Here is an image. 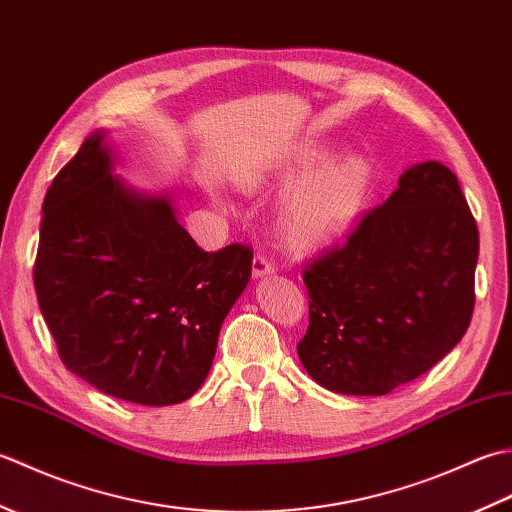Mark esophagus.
Returning a JSON list of instances; mask_svg holds the SVG:
<instances>
[{"label":"esophagus","mask_w":512,"mask_h":512,"mask_svg":"<svg viewBox=\"0 0 512 512\" xmlns=\"http://www.w3.org/2000/svg\"><path fill=\"white\" fill-rule=\"evenodd\" d=\"M275 275V266L268 262L266 257L255 255L253 257V279H262V277H270Z\"/></svg>","instance_id":"1"}]
</instances>
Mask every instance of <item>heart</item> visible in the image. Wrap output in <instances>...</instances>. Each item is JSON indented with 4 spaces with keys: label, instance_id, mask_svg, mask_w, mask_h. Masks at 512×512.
Wrapping results in <instances>:
<instances>
[{
    "label": "heart",
    "instance_id": "heart-1",
    "mask_svg": "<svg viewBox=\"0 0 512 512\" xmlns=\"http://www.w3.org/2000/svg\"><path fill=\"white\" fill-rule=\"evenodd\" d=\"M321 156L323 147L306 145L275 165L244 167L235 176L239 187L253 191L270 180H288L304 171L288 184L279 209L281 233L297 253L328 248L350 231L374 182V165L361 154L325 158L309 170Z\"/></svg>",
    "mask_w": 512,
    "mask_h": 512
}]
</instances>
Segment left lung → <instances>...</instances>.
Here are the masks:
<instances>
[{"label": "left lung", "mask_w": 512, "mask_h": 512, "mask_svg": "<svg viewBox=\"0 0 512 512\" xmlns=\"http://www.w3.org/2000/svg\"><path fill=\"white\" fill-rule=\"evenodd\" d=\"M480 233L455 173L409 167L343 246L303 270L306 372L347 396H385L460 343L475 306Z\"/></svg>", "instance_id": "left-lung-1"}]
</instances>
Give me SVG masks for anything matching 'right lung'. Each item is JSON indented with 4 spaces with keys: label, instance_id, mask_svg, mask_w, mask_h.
I'll list each match as a JSON object with an SVG mask.
<instances>
[{
    "label": "right lung",
    "instance_id": "right-lung-1",
    "mask_svg": "<svg viewBox=\"0 0 512 512\" xmlns=\"http://www.w3.org/2000/svg\"><path fill=\"white\" fill-rule=\"evenodd\" d=\"M94 132L43 200L35 290L63 365L107 396L165 407L191 398L253 266L244 244L204 253L169 195L112 176Z\"/></svg>",
    "mask_w": 512,
    "mask_h": 512
}]
</instances>
